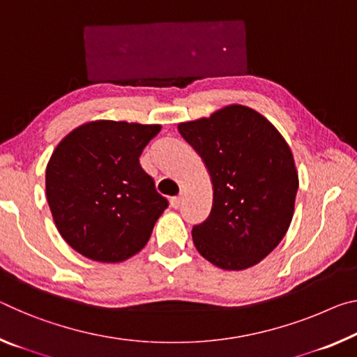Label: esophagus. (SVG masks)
I'll return each instance as SVG.
<instances>
[{
    "label": "esophagus",
    "mask_w": 357,
    "mask_h": 357,
    "mask_svg": "<svg viewBox=\"0 0 357 357\" xmlns=\"http://www.w3.org/2000/svg\"><path fill=\"white\" fill-rule=\"evenodd\" d=\"M169 205H172V208L178 209L181 206V197H172V199H169Z\"/></svg>",
    "instance_id": "34e87169"
}]
</instances>
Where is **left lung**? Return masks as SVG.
I'll use <instances>...</instances> for the list:
<instances>
[{
  "label": "left lung",
  "mask_w": 357,
  "mask_h": 357,
  "mask_svg": "<svg viewBox=\"0 0 357 357\" xmlns=\"http://www.w3.org/2000/svg\"><path fill=\"white\" fill-rule=\"evenodd\" d=\"M178 130L202 157L213 183V208L192 227L203 257L224 270L259 264L284 238L298 176L289 146L257 111L230 105Z\"/></svg>",
  "instance_id": "1"
}]
</instances>
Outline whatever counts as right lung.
I'll return each instance as SVG.
<instances>
[{"mask_svg": "<svg viewBox=\"0 0 357 357\" xmlns=\"http://www.w3.org/2000/svg\"><path fill=\"white\" fill-rule=\"evenodd\" d=\"M160 126L95 121L60 141L46 168L54 222L73 250L122 262L149 241L168 200L139 165Z\"/></svg>", "mask_w": 357, "mask_h": 357, "instance_id": "add662e5", "label": "right lung"}]
</instances>
